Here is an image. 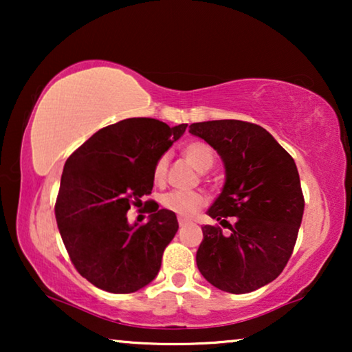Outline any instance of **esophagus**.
I'll return each instance as SVG.
<instances>
[{
	"label": "esophagus",
	"mask_w": 352,
	"mask_h": 352,
	"mask_svg": "<svg viewBox=\"0 0 352 352\" xmlns=\"http://www.w3.org/2000/svg\"><path fill=\"white\" fill-rule=\"evenodd\" d=\"M177 223H179V228H184V226L189 224L190 221L186 219V218H179V219H177Z\"/></svg>",
	"instance_id": "34e87169"
}]
</instances>
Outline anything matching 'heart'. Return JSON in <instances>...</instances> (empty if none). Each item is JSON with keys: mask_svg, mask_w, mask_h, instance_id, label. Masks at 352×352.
<instances>
[{"mask_svg": "<svg viewBox=\"0 0 352 352\" xmlns=\"http://www.w3.org/2000/svg\"><path fill=\"white\" fill-rule=\"evenodd\" d=\"M182 155L187 160L189 165L195 168L197 171L204 173L210 170L211 165L214 162V153L211 151V147L205 142H190L187 144L182 151ZM166 168H168V158L163 155L157 160L155 166H153V179L157 182H162L166 176ZM162 205L163 208L173 211L177 216L182 218H190L199 211L201 206L205 205V197L200 192L190 190V192H182V190H171L166 192L162 197Z\"/></svg>", "mask_w": 352, "mask_h": 352, "instance_id": "heart-1", "label": "heart"}]
</instances>
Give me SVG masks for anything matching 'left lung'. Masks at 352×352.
<instances>
[{"mask_svg":"<svg viewBox=\"0 0 352 352\" xmlns=\"http://www.w3.org/2000/svg\"><path fill=\"white\" fill-rule=\"evenodd\" d=\"M189 133L224 163V187L208 216L230 229L223 234L219 226L201 228L197 267L223 292L258 290L280 276L296 243L305 199L295 160L254 123L213 120L192 123Z\"/></svg>","mask_w":352,"mask_h":352,"instance_id":"left-lung-1","label":"left lung"}]
</instances>
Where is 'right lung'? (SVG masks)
I'll list each match as a JSON object with an SVG mask.
<instances>
[{
	"instance_id": "right-lung-1",
	"label": "right lung",
	"mask_w": 352,
	"mask_h": 352,
	"mask_svg": "<svg viewBox=\"0 0 352 352\" xmlns=\"http://www.w3.org/2000/svg\"><path fill=\"white\" fill-rule=\"evenodd\" d=\"M186 128L126 118L99 129L67 158L57 228L76 271L100 290L138 292L160 271L163 252L179 228L176 214L157 206L139 226L129 224L126 213L151 194L153 166Z\"/></svg>"
}]
</instances>
